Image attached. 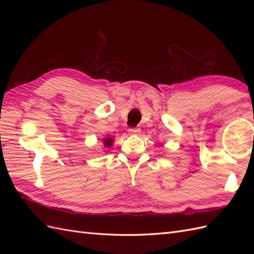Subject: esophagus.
<instances>
[{
  "label": "esophagus",
  "mask_w": 254,
  "mask_h": 254,
  "mask_svg": "<svg viewBox=\"0 0 254 254\" xmlns=\"http://www.w3.org/2000/svg\"><path fill=\"white\" fill-rule=\"evenodd\" d=\"M128 131H129V133H131V134H136V133H139L141 130H140V128L133 127V128H129Z\"/></svg>",
  "instance_id": "34e87169"
}]
</instances>
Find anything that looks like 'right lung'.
<instances>
[{
    "label": "right lung",
    "instance_id": "add662e5",
    "mask_svg": "<svg viewBox=\"0 0 254 254\" xmlns=\"http://www.w3.org/2000/svg\"><path fill=\"white\" fill-rule=\"evenodd\" d=\"M104 143H105V145L107 146V147H109V146H110L111 143H112V140H111V139H105Z\"/></svg>",
    "mask_w": 254,
    "mask_h": 254
}]
</instances>
